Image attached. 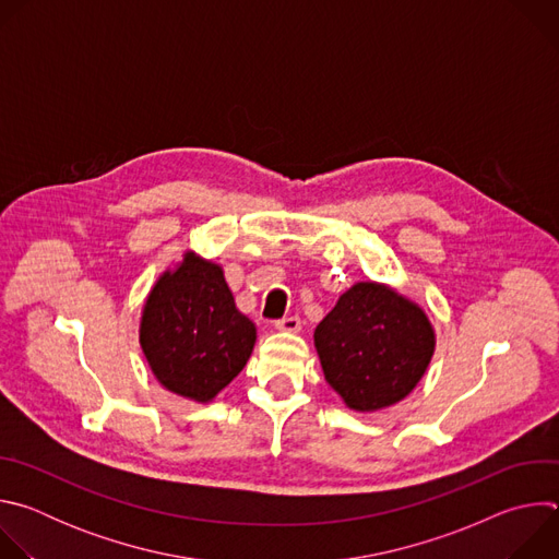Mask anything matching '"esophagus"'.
<instances>
[{
	"mask_svg": "<svg viewBox=\"0 0 559 559\" xmlns=\"http://www.w3.org/2000/svg\"><path fill=\"white\" fill-rule=\"evenodd\" d=\"M274 328H276L278 332L296 334V332H300V318H298V316H285V318H281V321L274 323Z\"/></svg>",
	"mask_w": 559,
	"mask_h": 559,
	"instance_id": "esophagus-1",
	"label": "esophagus"
}]
</instances>
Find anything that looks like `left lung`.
<instances>
[{"label": "left lung", "instance_id": "1", "mask_svg": "<svg viewBox=\"0 0 559 559\" xmlns=\"http://www.w3.org/2000/svg\"><path fill=\"white\" fill-rule=\"evenodd\" d=\"M313 345L325 380L354 412L407 397L425 376L436 334L427 313L380 283H356L318 323Z\"/></svg>", "mask_w": 559, "mask_h": 559}]
</instances>
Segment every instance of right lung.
I'll return each instance as SVG.
<instances>
[{
	"label": "right lung",
	"mask_w": 559,
	"mask_h": 559,
	"mask_svg": "<svg viewBox=\"0 0 559 559\" xmlns=\"http://www.w3.org/2000/svg\"><path fill=\"white\" fill-rule=\"evenodd\" d=\"M139 343L168 391L210 403L246 367L257 328L236 309L221 265L188 252L150 289Z\"/></svg>",
	"instance_id": "obj_1"
}]
</instances>
